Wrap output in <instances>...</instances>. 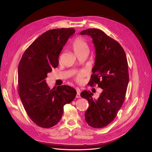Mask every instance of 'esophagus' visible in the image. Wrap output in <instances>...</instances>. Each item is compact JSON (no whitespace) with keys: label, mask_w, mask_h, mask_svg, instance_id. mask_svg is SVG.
I'll return each instance as SVG.
<instances>
[{"label":"esophagus","mask_w":152,"mask_h":152,"mask_svg":"<svg viewBox=\"0 0 152 152\" xmlns=\"http://www.w3.org/2000/svg\"><path fill=\"white\" fill-rule=\"evenodd\" d=\"M76 98H80L81 95H80V90L79 89H77V94H76Z\"/></svg>","instance_id":"obj_1"}]
</instances>
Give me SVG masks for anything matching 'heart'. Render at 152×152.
Here are the masks:
<instances>
[{
    "label": "heart",
    "mask_w": 152,
    "mask_h": 152,
    "mask_svg": "<svg viewBox=\"0 0 152 152\" xmlns=\"http://www.w3.org/2000/svg\"><path fill=\"white\" fill-rule=\"evenodd\" d=\"M73 49L75 53L83 51H89V45L85 40L81 37H77L73 43ZM85 72L82 71L78 73L76 76V80L77 83H81L85 76Z\"/></svg>",
    "instance_id": "heart-1"
}]
</instances>
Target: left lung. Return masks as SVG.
<instances>
[{
	"mask_svg": "<svg viewBox=\"0 0 152 152\" xmlns=\"http://www.w3.org/2000/svg\"><path fill=\"white\" fill-rule=\"evenodd\" d=\"M80 34L92 38L96 54L89 84H96L103 89L97 99L90 91L81 93L89 104L85 120L94 128H102L113 121L123 105L129 83L128 64L121 45L102 30L87 29Z\"/></svg>",
	"mask_w": 152,
	"mask_h": 152,
	"instance_id": "left-lung-1",
	"label": "left lung"
}]
</instances>
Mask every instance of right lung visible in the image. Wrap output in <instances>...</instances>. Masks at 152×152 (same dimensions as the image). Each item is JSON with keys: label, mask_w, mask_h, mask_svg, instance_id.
Listing matches in <instances>:
<instances>
[{"label": "right lung", "mask_w": 152, "mask_h": 152, "mask_svg": "<svg viewBox=\"0 0 152 152\" xmlns=\"http://www.w3.org/2000/svg\"><path fill=\"white\" fill-rule=\"evenodd\" d=\"M73 28L53 29L38 37L24 52L19 63L18 94L26 113L37 126L49 128L62 116L63 107L71 103L76 91L68 86L51 89L46 83L47 74L58 66L59 55Z\"/></svg>", "instance_id": "1"}]
</instances>
